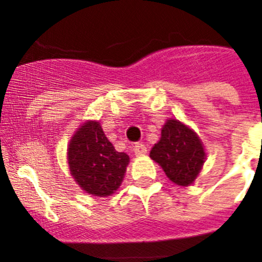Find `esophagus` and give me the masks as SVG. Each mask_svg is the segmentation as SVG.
Returning <instances> with one entry per match:
<instances>
[{
    "mask_svg": "<svg viewBox=\"0 0 262 262\" xmlns=\"http://www.w3.org/2000/svg\"><path fill=\"white\" fill-rule=\"evenodd\" d=\"M133 151L136 156H143V155L147 154V147L143 143H136V144H134Z\"/></svg>",
    "mask_w": 262,
    "mask_h": 262,
    "instance_id": "esophagus-1",
    "label": "esophagus"
}]
</instances>
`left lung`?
I'll return each mask as SVG.
<instances>
[{"label": "left lung", "mask_w": 262, "mask_h": 262, "mask_svg": "<svg viewBox=\"0 0 262 262\" xmlns=\"http://www.w3.org/2000/svg\"><path fill=\"white\" fill-rule=\"evenodd\" d=\"M166 177L180 186L195 181L206 160L200 136L177 119H168L161 129V138L149 154Z\"/></svg>", "instance_id": "8db88e82"}]
</instances>
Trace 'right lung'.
I'll return each mask as SVG.
<instances>
[{
  "mask_svg": "<svg viewBox=\"0 0 262 262\" xmlns=\"http://www.w3.org/2000/svg\"><path fill=\"white\" fill-rule=\"evenodd\" d=\"M71 174L80 187L96 196L111 195L123 181L128 155L115 151L99 122L81 124L68 145Z\"/></svg>",
  "mask_w": 262,
  "mask_h": 262,
  "instance_id": "add662e5",
  "label": "right lung"
}]
</instances>
